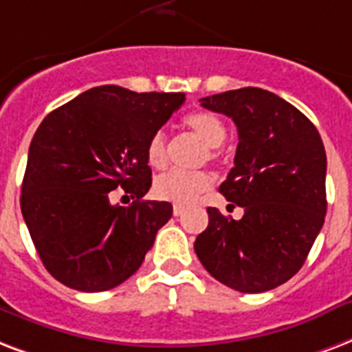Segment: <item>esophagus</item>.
Segmentation results:
<instances>
[{
    "instance_id": "esophagus-1",
    "label": "esophagus",
    "mask_w": 352,
    "mask_h": 352,
    "mask_svg": "<svg viewBox=\"0 0 352 352\" xmlns=\"http://www.w3.org/2000/svg\"><path fill=\"white\" fill-rule=\"evenodd\" d=\"M184 211H185V206H182V204H174V207H173L174 217H179V214L184 213Z\"/></svg>"
}]
</instances>
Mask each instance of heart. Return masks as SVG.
Segmentation results:
<instances>
[{
  "label": "heart",
  "instance_id": "b5f03b06",
  "mask_svg": "<svg viewBox=\"0 0 352 352\" xmlns=\"http://www.w3.org/2000/svg\"><path fill=\"white\" fill-rule=\"evenodd\" d=\"M185 126L200 139L207 146V160L217 162L220 157V145L226 141L228 128L219 116L211 111H196L185 117ZM167 138L162 132L151 135L145 146V157L148 167L163 168L167 165ZM206 157V156H204ZM213 184L211 174L198 170V173H184V170H168L160 174L154 179L152 192L156 198L173 204H190L195 201L201 192H206Z\"/></svg>",
  "mask_w": 352,
  "mask_h": 352
}]
</instances>
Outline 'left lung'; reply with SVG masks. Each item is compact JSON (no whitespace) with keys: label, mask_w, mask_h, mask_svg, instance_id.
Masks as SVG:
<instances>
[{"label":"left lung","mask_w":352,"mask_h":352,"mask_svg":"<svg viewBox=\"0 0 352 352\" xmlns=\"http://www.w3.org/2000/svg\"><path fill=\"white\" fill-rule=\"evenodd\" d=\"M200 102L236 124L235 167L219 190L244 217L209 207L195 252L226 287L266 292L298 274L325 222V146L296 106L266 89H231Z\"/></svg>","instance_id":"8db88e82"}]
</instances>
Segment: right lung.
Listing matches in <instances>:
<instances>
[{"label": "right lung", "mask_w": 352, "mask_h": 352, "mask_svg": "<svg viewBox=\"0 0 352 352\" xmlns=\"http://www.w3.org/2000/svg\"><path fill=\"white\" fill-rule=\"evenodd\" d=\"M185 94L97 86L49 113L29 146L21 214L43 266L65 287L104 292L138 272L173 217L168 201L141 198L152 185L146 141ZM117 186L138 200L113 206Z\"/></svg>", "instance_id": "add662e5"}]
</instances>
